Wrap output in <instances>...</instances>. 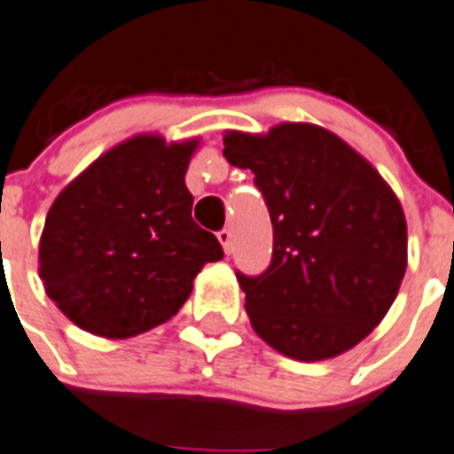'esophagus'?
I'll return each instance as SVG.
<instances>
[{
    "label": "esophagus",
    "mask_w": 454,
    "mask_h": 454,
    "mask_svg": "<svg viewBox=\"0 0 454 454\" xmlns=\"http://www.w3.org/2000/svg\"><path fill=\"white\" fill-rule=\"evenodd\" d=\"M216 238H219L221 247H223V251H226V254H231V251H233V235H231V231H228V228H223V231H221Z\"/></svg>",
    "instance_id": "obj_1"
}]
</instances>
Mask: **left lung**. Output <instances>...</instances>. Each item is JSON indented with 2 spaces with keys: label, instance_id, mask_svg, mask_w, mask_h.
<instances>
[{
  "label": "left lung",
  "instance_id": "1",
  "mask_svg": "<svg viewBox=\"0 0 454 454\" xmlns=\"http://www.w3.org/2000/svg\"><path fill=\"white\" fill-rule=\"evenodd\" d=\"M223 156L256 175L272 219L270 268L238 272L251 327L300 363L360 344L406 272V216L390 184L348 143L304 121L226 131Z\"/></svg>",
  "mask_w": 454,
  "mask_h": 454
}]
</instances>
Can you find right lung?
Segmentation results:
<instances>
[{"instance_id":"add662e5","label":"right lung","mask_w":454,"mask_h":454,"mask_svg":"<svg viewBox=\"0 0 454 454\" xmlns=\"http://www.w3.org/2000/svg\"><path fill=\"white\" fill-rule=\"evenodd\" d=\"M200 140L138 133L68 182L45 216L39 277L80 330L129 339L161 325L192 295L219 239L192 219L184 184Z\"/></svg>"}]
</instances>
